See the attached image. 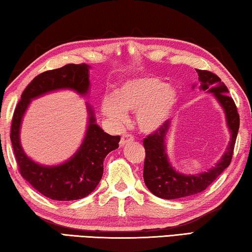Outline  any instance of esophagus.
Masks as SVG:
<instances>
[{
	"instance_id": "1",
	"label": "esophagus",
	"mask_w": 252,
	"mask_h": 252,
	"mask_svg": "<svg viewBox=\"0 0 252 252\" xmlns=\"http://www.w3.org/2000/svg\"><path fill=\"white\" fill-rule=\"evenodd\" d=\"M133 140H134V136H132L131 134H123V136L120 140V147L123 148L126 144H127L129 142H132Z\"/></svg>"
}]
</instances>
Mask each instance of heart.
Segmentation results:
<instances>
[{
    "label": "heart",
    "mask_w": 252,
    "mask_h": 252,
    "mask_svg": "<svg viewBox=\"0 0 252 252\" xmlns=\"http://www.w3.org/2000/svg\"><path fill=\"white\" fill-rule=\"evenodd\" d=\"M177 102V91L171 85L152 76H135L123 81L114 95L101 100V112L117 129L126 123V112H135L138 129L153 133L169 120Z\"/></svg>",
    "instance_id": "obj_1"
}]
</instances>
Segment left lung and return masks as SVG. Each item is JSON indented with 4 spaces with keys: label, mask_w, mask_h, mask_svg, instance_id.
I'll return each mask as SVG.
<instances>
[{
    "label": "left lung",
    "mask_w": 252,
    "mask_h": 252,
    "mask_svg": "<svg viewBox=\"0 0 252 252\" xmlns=\"http://www.w3.org/2000/svg\"><path fill=\"white\" fill-rule=\"evenodd\" d=\"M199 75V89L207 93H211L223 110L225 123L230 133V141L222 157L215 164V167L195 174H185L179 172L169 160L167 153L168 135L171 131L172 123L169 120L164 126L144 139L146 149L143 179L150 192L162 199H179L189 197L202 192L220 176L225 168L229 167L232 159L234 143L238 135L239 114L233 100L228 95V88L221 82L219 76L209 71L197 70ZM197 83L192 85V89Z\"/></svg>",
    "instance_id": "obj_1"
}]
</instances>
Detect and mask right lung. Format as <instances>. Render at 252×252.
<instances>
[{
    "label": "right lung",
    "mask_w": 252,
    "mask_h": 252,
    "mask_svg": "<svg viewBox=\"0 0 252 252\" xmlns=\"http://www.w3.org/2000/svg\"><path fill=\"white\" fill-rule=\"evenodd\" d=\"M90 69L88 64H67L35 76L21 95L12 120L11 141L21 174L40 193L58 201L79 200L94 191L103 174L104 158L119 148L120 136L105 133L97 126L94 109L85 102L88 126L78 150L62 163L45 165L34 161L23 150L21 126L34 99L62 90L89 96Z\"/></svg>",
    "instance_id": "add662e5"
}]
</instances>
